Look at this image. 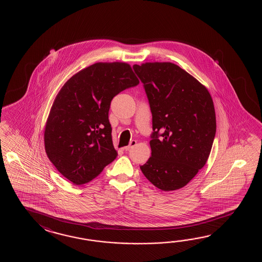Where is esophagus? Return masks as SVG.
Masks as SVG:
<instances>
[{
  "instance_id": "esophagus-1",
  "label": "esophagus",
  "mask_w": 262,
  "mask_h": 262,
  "mask_svg": "<svg viewBox=\"0 0 262 262\" xmlns=\"http://www.w3.org/2000/svg\"><path fill=\"white\" fill-rule=\"evenodd\" d=\"M136 144H137V140L133 139V140H131V141H130V143H129L128 146H126V147H124V148H123V150L127 151V150H131V149H132L134 146Z\"/></svg>"
}]
</instances>
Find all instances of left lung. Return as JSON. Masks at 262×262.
I'll return each mask as SVG.
<instances>
[{
  "instance_id": "1",
  "label": "left lung",
  "mask_w": 262,
  "mask_h": 262,
  "mask_svg": "<svg viewBox=\"0 0 262 262\" xmlns=\"http://www.w3.org/2000/svg\"><path fill=\"white\" fill-rule=\"evenodd\" d=\"M152 116L151 156L140 166L157 188L184 187L204 167L216 132L212 96L205 86L172 62L134 64Z\"/></svg>"
}]
</instances>
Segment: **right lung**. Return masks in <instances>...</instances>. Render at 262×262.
<instances>
[{
	"instance_id": "1",
	"label": "right lung",
	"mask_w": 262,
	"mask_h": 262,
	"mask_svg": "<svg viewBox=\"0 0 262 262\" xmlns=\"http://www.w3.org/2000/svg\"><path fill=\"white\" fill-rule=\"evenodd\" d=\"M139 83L125 62H97L62 86L46 123L45 149L58 171L73 184H87L118 154L108 111L112 98Z\"/></svg>"
}]
</instances>
